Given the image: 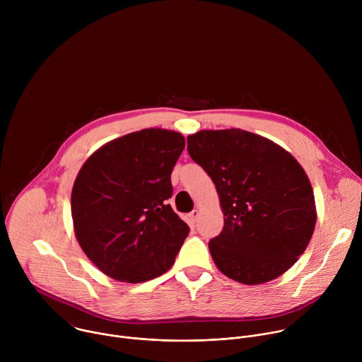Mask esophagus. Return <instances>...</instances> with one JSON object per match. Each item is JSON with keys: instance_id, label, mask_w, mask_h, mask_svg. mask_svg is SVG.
<instances>
[{"instance_id": "esophagus-1", "label": "esophagus", "mask_w": 362, "mask_h": 362, "mask_svg": "<svg viewBox=\"0 0 362 362\" xmlns=\"http://www.w3.org/2000/svg\"><path fill=\"white\" fill-rule=\"evenodd\" d=\"M197 216H199V211H197V209H193V211L189 214V219H190V222H192V223H194V222H196V219H197Z\"/></svg>"}]
</instances>
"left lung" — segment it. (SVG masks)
Masks as SVG:
<instances>
[{
	"instance_id": "left-lung-1",
	"label": "left lung",
	"mask_w": 362,
	"mask_h": 362,
	"mask_svg": "<svg viewBox=\"0 0 362 362\" xmlns=\"http://www.w3.org/2000/svg\"><path fill=\"white\" fill-rule=\"evenodd\" d=\"M187 151L212 177L225 216L221 235L209 242L218 269L245 285L285 274L317 223L303 168L275 141L240 129L200 130L187 136Z\"/></svg>"
}]
</instances>
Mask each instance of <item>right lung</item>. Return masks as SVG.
<instances>
[{
	"instance_id": "obj_1",
	"label": "right lung",
	"mask_w": 362,
	"mask_h": 362,
	"mask_svg": "<svg viewBox=\"0 0 362 362\" xmlns=\"http://www.w3.org/2000/svg\"><path fill=\"white\" fill-rule=\"evenodd\" d=\"M183 148L177 132L143 129L103 144L81 166L71 190L74 235L105 275L139 284L175 264L189 226L166 200Z\"/></svg>"
}]
</instances>
